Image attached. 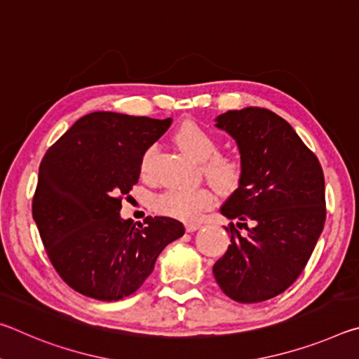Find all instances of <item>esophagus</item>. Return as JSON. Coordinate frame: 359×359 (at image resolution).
Here are the masks:
<instances>
[{
	"mask_svg": "<svg viewBox=\"0 0 359 359\" xmlns=\"http://www.w3.org/2000/svg\"><path fill=\"white\" fill-rule=\"evenodd\" d=\"M199 228H201V224H199V223H187L185 224L187 233H194V231L199 229Z\"/></svg>",
	"mask_w": 359,
	"mask_h": 359,
	"instance_id": "1",
	"label": "esophagus"
}]
</instances>
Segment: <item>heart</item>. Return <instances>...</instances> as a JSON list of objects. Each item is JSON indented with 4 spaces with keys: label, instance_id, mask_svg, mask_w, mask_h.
Returning a JSON list of instances; mask_svg holds the SVG:
<instances>
[{
    "label": "heart",
    "instance_id": "heart-1",
    "mask_svg": "<svg viewBox=\"0 0 359 359\" xmlns=\"http://www.w3.org/2000/svg\"><path fill=\"white\" fill-rule=\"evenodd\" d=\"M177 147L191 160L203 163L205 177L220 191H233L239 185L242 168L234 158L217 154V141L208 130L196 121H185L174 135ZM151 150L144 155L141 168L147 169ZM214 203V194L209 188H194V190H168L154 198V209L163 215L179 218L184 222H194L203 212Z\"/></svg>",
    "mask_w": 359,
    "mask_h": 359
}]
</instances>
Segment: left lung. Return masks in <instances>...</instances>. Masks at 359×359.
<instances>
[{
  "instance_id": "1",
  "label": "left lung",
  "mask_w": 359,
  "mask_h": 359,
  "mask_svg": "<svg viewBox=\"0 0 359 359\" xmlns=\"http://www.w3.org/2000/svg\"><path fill=\"white\" fill-rule=\"evenodd\" d=\"M215 126L238 144L242 168L239 185L220 212L238 218L247 234L234 224L226 228L231 244L212 272L233 301L271 299L299 277L323 231V169L288 121L269 109L228 111Z\"/></svg>"
}]
</instances>
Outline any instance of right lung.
<instances>
[{
  "label": "right lung",
  "mask_w": 359,
  "mask_h": 359,
  "mask_svg": "<svg viewBox=\"0 0 359 359\" xmlns=\"http://www.w3.org/2000/svg\"><path fill=\"white\" fill-rule=\"evenodd\" d=\"M171 123L92 112L42 158L33 218L48 259L81 294L100 301L133 294L163 248L184 236V224L171 217H147L137 226L120 217L121 194L137 184L145 151Z\"/></svg>",
  "instance_id": "right-lung-1"
}]
</instances>
